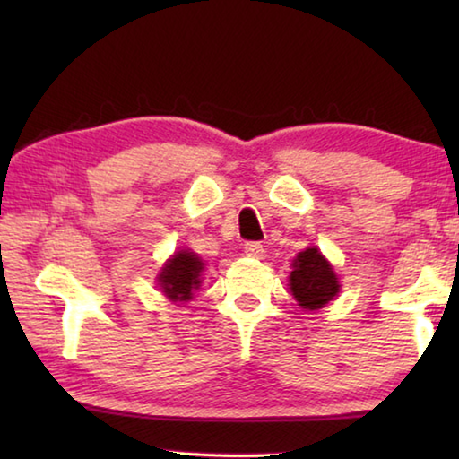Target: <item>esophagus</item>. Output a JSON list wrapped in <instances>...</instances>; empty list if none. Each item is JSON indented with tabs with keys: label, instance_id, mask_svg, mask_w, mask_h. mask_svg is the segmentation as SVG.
<instances>
[{
	"label": "esophagus",
	"instance_id": "1",
	"mask_svg": "<svg viewBox=\"0 0 459 459\" xmlns=\"http://www.w3.org/2000/svg\"><path fill=\"white\" fill-rule=\"evenodd\" d=\"M263 253H265V248H263V245L257 243V240H248V243H245V255H247V257L261 259Z\"/></svg>",
	"mask_w": 459,
	"mask_h": 459
}]
</instances>
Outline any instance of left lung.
Returning a JSON list of instances; mask_svg holds the SVG:
<instances>
[{"label": "left lung", "instance_id": "obj_1", "mask_svg": "<svg viewBox=\"0 0 459 459\" xmlns=\"http://www.w3.org/2000/svg\"><path fill=\"white\" fill-rule=\"evenodd\" d=\"M290 290L298 306L304 309H322L340 291L338 275L333 273L330 261L324 257L317 247H307L293 259L290 275Z\"/></svg>", "mask_w": 459, "mask_h": 459}]
</instances>
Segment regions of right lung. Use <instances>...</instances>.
Wrapping results in <instances>:
<instances>
[{
  "label": "right lung",
  "instance_id": "right-lung-1",
  "mask_svg": "<svg viewBox=\"0 0 459 459\" xmlns=\"http://www.w3.org/2000/svg\"><path fill=\"white\" fill-rule=\"evenodd\" d=\"M202 271H204V263L198 255L188 251V248H182L161 267L158 285L169 301H190L194 291L202 283Z\"/></svg>",
  "mask_w": 459,
  "mask_h": 459
}]
</instances>
